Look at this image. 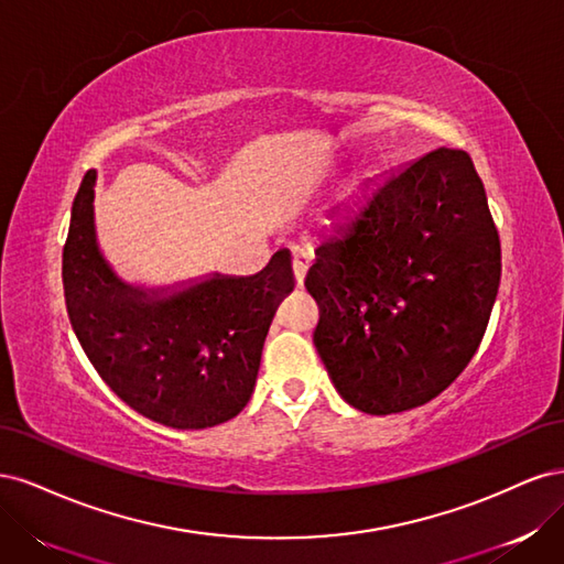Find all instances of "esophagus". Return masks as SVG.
<instances>
[{
    "instance_id": "1",
    "label": "esophagus",
    "mask_w": 564,
    "mask_h": 564,
    "mask_svg": "<svg viewBox=\"0 0 564 564\" xmlns=\"http://www.w3.org/2000/svg\"><path fill=\"white\" fill-rule=\"evenodd\" d=\"M292 268H294V280H296V284H299V286H303L305 272H308V261L301 259V256H296L294 263H292Z\"/></svg>"
}]
</instances>
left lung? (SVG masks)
Listing matches in <instances>:
<instances>
[{"label":"left lung","mask_w":564,"mask_h":564,"mask_svg":"<svg viewBox=\"0 0 564 564\" xmlns=\"http://www.w3.org/2000/svg\"><path fill=\"white\" fill-rule=\"evenodd\" d=\"M499 282V232L468 152L437 148L367 185L305 275L338 395L373 416L437 398L480 346Z\"/></svg>","instance_id":"left-lung-1"}]
</instances>
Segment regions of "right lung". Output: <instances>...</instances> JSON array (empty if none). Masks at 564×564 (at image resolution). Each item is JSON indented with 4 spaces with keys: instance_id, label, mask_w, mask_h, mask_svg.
I'll return each mask as SVG.
<instances>
[{
    "instance_id": "1",
    "label": "right lung",
    "mask_w": 564,
    "mask_h": 564,
    "mask_svg": "<svg viewBox=\"0 0 564 564\" xmlns=\"http://www.w3.org/2000/svg\"><path fill=\"white\" fill-rule=\"evenodd\" d=\"M96 172L73 202L63 289L79 344L117 398L169 429L199 431L247 406L270 322L294 289L292 256L249 278L214 275L143 289L117 278L96 240Z\"/></svg>"
}]
</instances>
